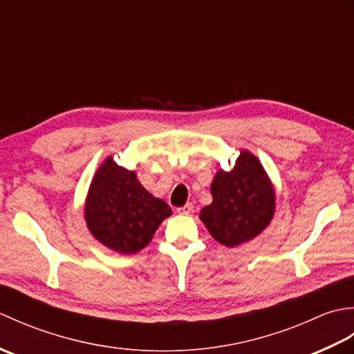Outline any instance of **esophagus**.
<instances>
[{
  "label": "esophagus",
  "instance_id": "34e87169",
  "mask_svg": "<svg viewBox=\"0 0 354 354\" xmlns=\"http://www.w3.org/2000/svg\"><path fill=\"white\" fill-rule=\"evenodd\" d=\"M178 213H179V214H185V216L192 214V213H193V204H185L184 207L178 208Z\"/></svg>",
  "mask_w": 354,
  "mask_h": 354
}]
</instances>
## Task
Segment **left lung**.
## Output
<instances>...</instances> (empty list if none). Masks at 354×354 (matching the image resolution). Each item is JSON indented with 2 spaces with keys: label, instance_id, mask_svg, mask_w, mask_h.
Returning <instances> with one entry per match:
<instances>
[{
  "label": "left lung",
  "instance_id": "obj_1",
  "mask_svg": "<svg viewBox=\"0 0 354 354\" xmlns=\"http://www.w3.org/2000/svg\"><path fill=\"white\" fill-rule=\"evenodd\" d=\"M213 202L201 209L212 237L236 248L257 237L275 214V187L259 158L240 150L232 170L219 169L213 178Z\"/></svg>",
  "mask_w": 354,
  "mask_h": 354
}]
</instances>
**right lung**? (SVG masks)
Returning <instances> with one entry per match:
<instances>
[{
	"mask_svg": "<svg viewBox=\"0 0 354 354\" xmlns=\"http://www.w3.org/2000/svg\"><path fill=\"white\" fill-rule=\"evenodd\" d=\"M84 216L95 240L129 255L150 243L158 227L171 216V208L141 185L137 173L108 156L89 185Z\"/></svg>",
	"mask_w": 354,
	"mask_h": 354,
	"instance_id": "1",
	"label": "right lung"
}]
</instances>
